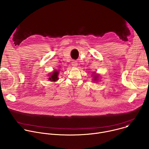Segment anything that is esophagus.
<instances>
[{
    "mask_svg": "<svg viewBox=\"0 0 149 149\" xmlns=\"http://www.w3.org/2000/svg\"><path fill=\"white\" fill-rule=\"evenodd\" d=\"M72 65L73 67H77V66L78 65V63L77 62V61H73L72 62Z\"/></svg>",
    "mask_w": 149,
    "mask_h": 149,
    "instance_id": "obj_1",
    "label": "esophagus"
}]
</instances>
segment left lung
<instances>
[{"label": "left lung", "mask_w": 149, "mask_h": 149, "mask_svg": "<svg viewBox=\"0 0 149 149\" xmlns=\"http://www.w3.org/2000/svg\"><path fill=\"white\" fill-rule=\"evenodd\" d=\"M98 78V75H94V79L93 80L94 81H97V78Z\"/></svg>", "instance_id": "8db88e82"}]
</instances>
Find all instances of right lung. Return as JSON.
Returning <instances> with one entry per match:
<instances>
[{"label":"right lung","instance_id":"add662e5","mask_svg":"<svg viewBox=\"0 0 149 149\" xmlns=\"http://www.w3.org/2000/svg\"><path fill=\"white\" fill-rule=\"evenodd\" d=\"M59 74V71H54V72H52V74H51L50 77L49 78V79L51 81H56L58 79V75Z\"/></svg>","mask_w":149,"mask_h":149}]
</instances>
